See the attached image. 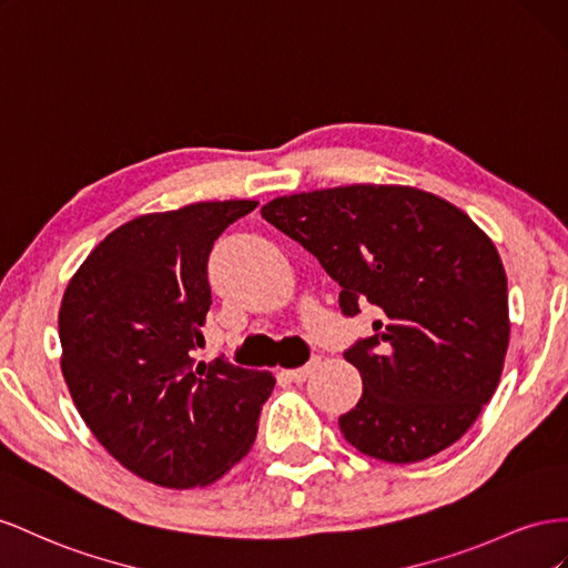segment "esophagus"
<instances>
[{
    "instance_id": "1",
    "label": "esophagus",
    "mask_w": 568,
    "mask_h": 568,
    "mask_svg": "<svg viewBox=\"0 0 568 568\" xmlns=\"http://www.w3.org/2000/svg\"><path fill=\"white\" fill-rule=\"evenodd\" d=\"M318 364H321L318 356H312V362L306 364V366H302V368H290V371H281V376H283L285 381H293V383H304L306 378L312 376V371H314Z\"/></svg>"
}]
</instances>
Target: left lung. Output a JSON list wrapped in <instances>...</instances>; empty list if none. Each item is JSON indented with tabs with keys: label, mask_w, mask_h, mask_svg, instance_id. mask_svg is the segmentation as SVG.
<instances>
[{
	"label": "left lung",
	"mask_w": 568,
	"mask_h": 568,
	"mask_svg": "<svg viewBox=\"0 0 568 568\" xmlns=\"http://www.w3.org/2000/svg\"><path fill=\"white\" fill-rule=\"evenodd\" d=\"M262 216L312 252L347 318L376 306L374 335L345 359L364 393L339 416L362 455L414 464L443 452L488 404L509 347L507 275L478 225L455 204L404 185L290 194Z\"/></svg>",
	"instance_id": "8db88e82"
}]
</instances>
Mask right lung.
I'll list each match as a JSON object with an SVG mask.
<instances>
[{
    "label": "right lung",
    "instance_id": "1",
    "mask_svg": "<svg viewBox=\"0 0 568 568\" xmlns=\"http://www.w3.org/2000/svg\"><path fill=\"white\" fill-rule=\"evenodd\" d=\"M256 202H200L106 235L59 312L61 371L92 435L128 471L187 490L247 455L275 378L194 359L212 306L214 242Z\"/></svg>",
    "mask_w": 568,
    "mask_h": 568
}]
</instances>
